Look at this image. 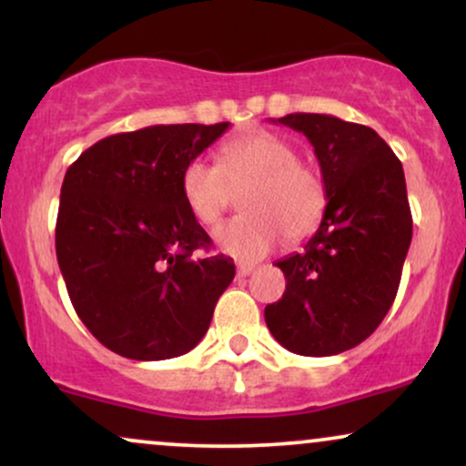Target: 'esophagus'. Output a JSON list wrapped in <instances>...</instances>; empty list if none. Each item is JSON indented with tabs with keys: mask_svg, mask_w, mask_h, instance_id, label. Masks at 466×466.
I'll use <instances>...</instances> for the list:
<instances>
[{
	"mask_svg": "<svg viewBox=\"0 0 466 466\" xmlns=\"http://www.w3.org/2000/svg\"><path fill=\"white\" fill-rule=\"evenodd\" d=\"M251 271H254V265H249V263H240V265L237 267V274H238V278L249 276Z\"/></svg>",
	"mask_w": 466,
	"mask_h": 466,
	"instance_id": "34e87169",
	"label": "esophagus"
}]
</instances>
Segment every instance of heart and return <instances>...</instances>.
<instances>
[{"label":"heart","mask_w":466,"mask_h":466,"mask_svg":"<svg viewBox=\"0 0 466 466\" xmlns=\"http://www.w3.org/2000/svg\"><path fill=\"white\" fill-rule=\"evenodd\" d=\"M249 186L248 215L217 232V243L238 260H258L280 243L311 237L329 206V188L313 164L298 159V148L274 131H249L218 148V166L197 157L184 166L179 190L201 226L215 228L226 215L232 188Z\"/></svg>","instance_id":"obj_1"}]
</instances>
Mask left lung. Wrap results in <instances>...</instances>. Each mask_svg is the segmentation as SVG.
Wrapping results in <instances>:
<instances>
[{"label":"left lung","mask_w":466,"mask_h":466,"mask_svg":"<svg viewBox=\"0 0 466 466\" xmlns=\"http://www.w3.org/2000/svg\"><path fill=\"white\" fill-rule=\"evenodd\" d=\"M278 122L313 144L329 206L302 254L276 263L287 289L265 322L287 350L337 355L370 337L397 298L411 243L403 166L370 127L324 114Z\"/></svg>","instance_id":"8db88e82"}]
</instances>
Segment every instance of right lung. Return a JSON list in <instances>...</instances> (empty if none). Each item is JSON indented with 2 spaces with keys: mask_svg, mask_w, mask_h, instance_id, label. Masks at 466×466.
<instances>
[{
  "mask_svg": "<svg viewBox=\"0 0 466 466\" xmlns=\"http://www.w3.org/2000/svg\"><path fill=\"white\" fill-rule=\"evenodd\" d=\"M229 122L155 125L96 142L67 168L56 258L69 300L100 344L137 361L195 349L234 278L201 256L210 237L186 208L184 166Z\"/></svg>",
  "mask_w": 466,
  "mask_h": 466,
  "instance_id": "obj_1",
  "label": "right lung"
}]
</instances>
